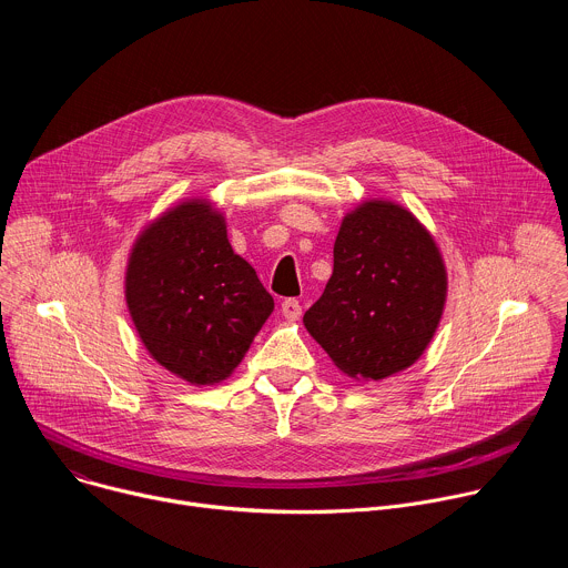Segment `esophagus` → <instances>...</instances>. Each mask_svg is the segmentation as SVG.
<instances>
[{"label": "esophagus", "instance_id": "34e87169", "mask_svg": "<svg viewBox=\"0 0 568 568\" xmlns=\"http://www.w3.org/2000/svg\"><path fill=\"white\" fill-rule=\"evenodd\" d=\"M281 312H283V316L285 318H298L301 316V312H303V307H301V303L296 301V298H285L283 303H281Z\"/></svg>", "mask_w": 568, "mask_h": 568}]
</instances>
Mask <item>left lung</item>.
Returning a JSON list of instances; mask_svg holds the SVG:
<instances>
[{
    "label": "left lung",
    "instance_id": "left-lung-1",
    "mask_svg": "<svg viewBox=\"0 0 568 568\" xmlns=\"http://www.w3.org/2000/svg\"><path fill=\"white\" fill-rule=\"evenodd\" d=\"M333 276L303 314L307 333L339 371L384 379L409 368L432 342L447 274L429 231L393 202L348 213L335 240Z\"/></svg>",
    "mask_w": 568,
    "mask_h": 568
}]
</instances>
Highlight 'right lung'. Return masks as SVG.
<instances>
[{"label": "right lung", "instance_id": "obj_1", "mask_svg": "<svg viewBox=\"0 0 568 568\" xmlns=\"http://www.w3.org/2000/svg\"><path fill=\"white\" fill-rule=\"evenodd\" d=\"M125 298L148 353L191 384L231 375L274 310L254 267L233 254L224 217L184 202L136 240Z\"/></svg>", "mask_w": 568, "mask_h": 568}]
</instances>
